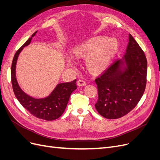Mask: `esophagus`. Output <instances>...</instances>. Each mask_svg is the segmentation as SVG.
Wrapping results in <instances>:
<instances>
[{"label":"esophagus","instance_id":"1","mask_svg":"<svg viewBox=\"0 0 160 160\" xmlns=\"http://www.w3.org/2000/svg\"><path fill=\"white\" fill-rule=\"evenodd\" d=\"M77 85H78V86H79V87H83V86L86 85L87 83H86V81H85L83 79H79V80H78V81H77Z\"/></svg>","mask_w":160,"mask_h":160}]
</instances>
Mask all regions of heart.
<instances>
[{"label": "heart", "instance_id": "1", "mask_svg": "<svg viewBox=\"0 0 160 160\" xmlns=\"http://www.w3.org/2000/svg\"><path fill=\"white\" fill-rule=\"evenodd\" d=\"M118 42L113 37H96L77 45L72 51L77 58L87 57L86 66L91 71L98 72L104 69L117 52ZM69 66L73 65L67 59Z\"/></svg>", "mask_w": 160, "mask_h": 160}]
</instances>
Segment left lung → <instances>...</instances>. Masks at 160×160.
<instances>
[{
	"label": "left lung",
	"instance_id": "8db88e82",
	"mask_svg": "<svg viewBox=\"0 0 160 160\" xmlns=\"http://www.w3.org/2000/svg\"><path fill=\"white\" fill-rule=\"evenodd\" d=\"M126 52L95 80L98 89L95 108L107 119H118L137 105L146 86L148 62L132 35Z\"/></svg>",
	"mask_w": 160,
	"mask_h": 160
}]
</instances>
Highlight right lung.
<instances>
[{"mask_svg":"<svg viewBox=\"0 0 160 160\" xmlns=\"http://www.w3.org/2000/svg\"><path fill=\"white\" fill-rule=\"evenodd\" d=\"M37 31L34 32L31 37L25 42L14 56L11 66V81L13 91L20 103L30 113L35 117L52 121L59 118L63 113L68 103L71 94L77 89L76 81L74 80L69 83H59L53 89L51 94L44 98L36 99L27 95L19 86L16 77V65L19 54L23 48L30 44L32 37Z\"/></svg>","mask_w":160,"mask_h":160,"instance_id":"right-lung-1","label":"right lung"}]
</instances>
